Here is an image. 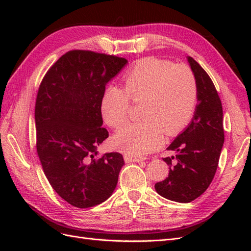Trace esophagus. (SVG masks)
Wrapping results in <instances>:
<instances>
[{
    "label": "esophagus",
    "mask_w": 251,
    "mask_h": 251,
    "mask_svg": "<svg viewBox=\"0 0 251 251\" xmlns=\"http://www.w3.org/2000/svg\"><path fill=\"white\" fill-rule=\"evenodd\" d=\"M143 158H137V157H133L130 155H126L125 156V161L126 162H141L143 161Z\"/></svg>",
    "instance_id": "esophagus-1"
}]
</instances>
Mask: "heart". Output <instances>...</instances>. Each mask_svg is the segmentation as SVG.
<instances>
[{
    "label": "heart",
    "mask_w": 251,
    "mask_h": 251,
    "mask_svg": "<svg viewBox=\"0 0 251 251\" xmlns=\"http://www.w3.org/2000/svg\"><path fill=\"white\" fill-rule=\"evenodd\" d=\"M124 89L110 87L101 98L104 123L113 128L123 126L128 118L130 100H143L140 123L127 125L113 138L125 153L141 157L163 143L164 132L173 136L188 125L198 102V83L186 65L146 57L124 76Z\"/></svg>",
    "instance_id": "1"
}]
</instances>
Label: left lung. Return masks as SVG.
Here are the masks:
<instances>
[{"mask_svg": "<svg viewBox=\"0 0 251 251\" xmlns=\"http://www.w3.org/2000/svg\"><path fill=\"white\" fill-rule=\"evenodd\" d=\"M187 60L198 83V103L191 124L168 148L176 155L163 158L169 177L155 184L159 195L180 203L194 201L208 188L224 143L222 103L214 82L193 57Z\"/></svg>", "mask_w": 251, "mask_h": 251, "instance_id": "left-lung-1", "label": "left lung"}]
</instances>
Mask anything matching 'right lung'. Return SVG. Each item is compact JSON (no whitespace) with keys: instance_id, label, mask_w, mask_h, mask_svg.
<instances>
[{"instance_id":"right-lung-1","label":"right lung","mask_w":251,"mask_h":251,"mask_svg":"<svg viewBox=\"0 0 251 251\" xmlns=\"http://www.w3.org/2000/svg\"><path fill=\"white\" fill-rule=\"evenodd\" d=\"M127 60L71 50L45 75L35 101L36 151L52 188L72 206L89 208L113 194L125 164L119 153L97 157L109 137L100 110L105 85Z\"/></svg>"}]
</instances>
